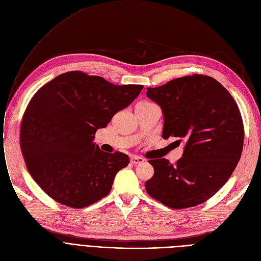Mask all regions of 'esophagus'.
Instances as JSON below:
<instances>
[{"label": "esophagus", "mask_w": 261, "mask_h": 261, "mask_svg": "<svg viewBox=\"0 0 261 261\" xmlns=\"http://www.w3.org/2000/svg\"><path fill=\"white\" fill-rule=\"evenodd\" d=\"M145 160L142 157H138V156H133L130 158V162L133 164H139V163H143Z\"/></svg>", "instance_id": "obj_1"}]
</instances>
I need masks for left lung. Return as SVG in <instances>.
Segmentation results:
<instances>
[{"label":"left lung","mask_w":261,"mask_h":261,"mask_svg":"<svg viewBox=\"0 0 261 261\" xmlns=\"http://www.w3.org/2000/svg\"><path fill=\"white\" fill-rule=\"evenodd\" d=\"M146 96L163 114L162 137L185 141L182 158L149 160L154 176L146 181L149 196L172 208L200 204L215 195L231 177L241 157L243 123L231 94L212 76H182Z\"/></svg>","instance_id":"8db88e82"}]
</instances>
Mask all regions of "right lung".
<instances>
[{
	"label": "right lung",
	"instance_id": "add662e5",
	"mask_svg": "<svg viewBox=\"0 0 261 261\" xmlns=\"http://www.w3.org/2000/svg\"><path fill=\"white\" fill-rule=\"evenodd\" d=\"M142 88L68 71L37 91L23 116L20 141L27 170L46 194L74 208L109 195L129 158L120 151H102L94 135Z\"/></svg>",
	"mask_w": 261,
	"mask_h": 261
}]
</instances>
